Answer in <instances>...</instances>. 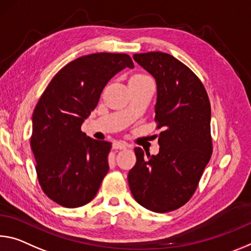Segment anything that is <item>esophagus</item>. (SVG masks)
Returning a JSON list of instances; mask_svg holds the SVG:
<instances>
[{"label": "esophagus", "instance_id": "obj_1", "mask_svg": "<svg viewBox=\"0 0 251 251\" xmlns=\"http://www.w3.org/2000/svg\"><path fill=\"white\" fill-rule=\"evenodd\" d=\"M128 146V144L125 142H122V141H116L113 143V149L114 150H125L126 147Z\"/></svg>", "mask_w": 251, "mask_h": 251}]
</instances>
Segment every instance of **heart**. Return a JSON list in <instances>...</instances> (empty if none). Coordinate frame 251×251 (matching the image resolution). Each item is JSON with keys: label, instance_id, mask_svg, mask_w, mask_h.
Returning a JSON list of instances; mask_svg holds the SVG:
<instances>
[{"label": "heart", "instance_id": "heart-1", "mask_svg": "<svg viewBox=\"0 0 251 251\" xmlns=\"http://www.w3.org/2000/svg\"><path fill=\"white\" fill-rule=\"evenodd\" d=\"M143 79H150L149 77H146V75H133L132 78H130V80H143Z\"/></svg>", "mask_w": 251, "mask_h": 251}]
</instances>
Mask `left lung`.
Instances as JSON below:
<instances>
[{
	"label": "left lung",
	"mask_w": 251,
	"mask_h": 251,
	"mask_svg": "<svg viewBox=\"0 0 251 251\" xmlns=\"http://www.w3.org/2000/svg\"><path fill=\"white\" fill-rule=\"evenodd\" d=\"M133 58L156 81L155 122L162 132L158 154L135 147L129 189L144 208L170 212L193 196L211 158V106L200 79L173 55L156 51Z\"/></svg>",
	"instance_id": "8db88e82"
}]
</instances>
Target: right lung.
Here are the masks:
<instances>
[{
    "instance_id": "add662e5",
    "label": "right lung",
    "mask_w": 251,
    "mask_h": 251,
    "mask_svg": "<svg viewBox=\"0 0 251 251\" xmlns=\"http://www.w3.org/2000/svg\"><path fill=\"white\" fill-rule=\"evenodd\" d=\"M134 68L125 53H93L69 62L52 78L32 115L31 149L38 180L48 197L78 208L96 197L108 172L111 143L81 132L101 91L119 71Z\"/></svg>"
}]
</instances>
